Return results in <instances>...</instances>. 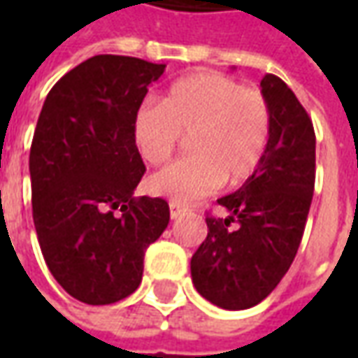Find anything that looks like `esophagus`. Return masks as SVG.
<instances>
[{"instance_id":"esophagus-1","label":"esophagus","mask_w":358,"mask_h":358,"mask_svg":"<svg viewBox=\"0 0 358 358\" xmlns=\"http://www.w3.org/2000/svg\"><path fill=\"white\" fill-rule=\"evenodd\" d=\"M186 213V207H182L178 203H171V218H178Z\"/></svg>"}]
</instances>
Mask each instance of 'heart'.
Returning <instances> with one entry per match:
<instances>
[{"label":"heart","mask_w":358,"mask_h":358,"mask_svg":"<svg viewBox=\"0 0 358 358\" xmlns=\"http://www.w3.org/2000/svg\"><path fill=\"white\" fill-rule=\"evenodd\" d=\"M270 107L257 90L220 73H199L169 86L161 103L143 105L132 122L143 161L166 163L182 134H192V155L149 178V189L171 203L189 205L222 184L240 186L263 161Z\"/></svg>","instance_id":"b5f03b06"}]
</instances>
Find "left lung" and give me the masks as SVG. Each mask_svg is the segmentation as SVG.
<instances>
[{"label": "left lung", "mask_w": 358, "mask_h": 358, "mask_svg": "<svg viewBox=\"0 0 358 358\" xmlns=\"http://www.w3.org/2000/svg\"><path fill=\"white\" fill-rule=\"evenodd\" d=\"M261 94L272 120L263 161L240 189L218 199L228 217L207 218V238L192 257L195 289L226 310L255 307L280 284L315 192L316 138L307 110L274 74H264Z\"/></svg>", "instance_id": "8db88e82"}]
</instances>
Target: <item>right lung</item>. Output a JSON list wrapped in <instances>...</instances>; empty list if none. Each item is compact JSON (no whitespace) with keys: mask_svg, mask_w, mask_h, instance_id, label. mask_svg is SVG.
Wrapping results in <instances>:
<instances>
[{"mask_svg":"<svg viewBox=\"0 0 358 358\" xmlns=\"http://www.w3.org/2000/svg\"><path fill=\"white\" fill-rule=\"evenodd\" d=\"M164 66L95 55L43 101L28 163L32 217L48 268L82 303L110 305L136 292L145 249L171 220L164 199L134 197L145 172L134 115Z\"/></svg>","mask_w":358,"mask_h":358,"instance_id":"obj_1","label":"right lung"}]
</instances>
